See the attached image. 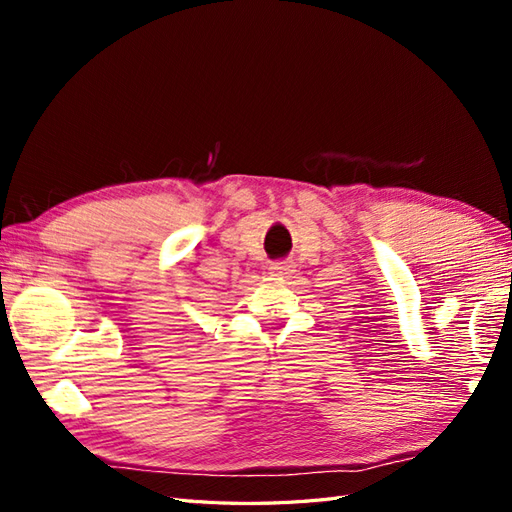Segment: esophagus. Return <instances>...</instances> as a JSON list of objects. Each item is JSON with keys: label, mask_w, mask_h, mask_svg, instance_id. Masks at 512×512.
<instances>
[{"label": "esophagus", "mask_w": 512, "mask_h": 512, "mask_svg": "<svg viewBox=\"0 0 512 512\" xmlns=\"http://www.w3.org/2000/svg\"><path fill=\"white\" fill-rule=\"evenodd\" d=\"M294 267H297V265H294L292 260H280V262H271L269 271L275 277H282V280H288V277H292L294 271H297Z\"/></svg>", "instance_id": "obj_1"}]
</instances>
